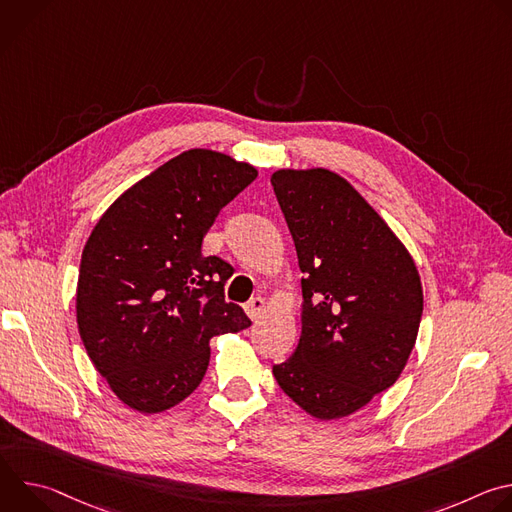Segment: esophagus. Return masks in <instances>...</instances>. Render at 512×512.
Here are the masks:
<instances>
[{
	"label": "esophagus",
	"instance_id": "obj_1",
	"mask_svg": "<svg viewBox=\"0 0 512 512\" xmlns=\"http://www.w3.org/2000/svg\"><path fill=\"white\" fill-rule=\"evenodd\" d=\"M265 306H267V302H265L261 296H257V298H251V300H249V304L245 306V310H247V314L255 320V318L265 310Z\"/></svg>",
	"mask_w": 512,
	"mask_h": 512
}]
</instances>
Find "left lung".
Wrapping results in <instances>:
<instances>
[{
	"instance_id": "8db88e82",
	"label": "left lung",
	"mask_w": 512,
	"mask_h": 512,
	"mask_svg": "<svg viewBox=\"0 0 512 512\" xmlns=\"http://www.w3.org/2000/svg\"><path fill=\"white\" fill-rule=\"evenodd\" d=\"M271 184L306 275L302 336L273 377L306 413L346 417L405 369L423 312L421 279L403 243L338 174L277 170Z\"/></svg>"
}]
</instances>
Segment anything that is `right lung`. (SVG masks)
Segmentation results:
<instances>
[{
    "mask_svg": "<svg viewBox=\"0 0 512 512\" xmlns=\"http://www.w3.org/2000/svg\"><path fill=\"white\" fill-rule=\"evenodd\" d=\"M257 170L188 150L123 192L99 218L81 259L77 322L95 369L141 413L166 411L202 381L210 338L251 326L225 300L233 265L202 239Z\"/></svg>",
    "mask_w": 512,
    "mask_h": 512,
    "instance_id": "right-lung-1",
    "label": "right lung"
}]
</instances>
